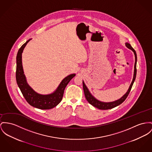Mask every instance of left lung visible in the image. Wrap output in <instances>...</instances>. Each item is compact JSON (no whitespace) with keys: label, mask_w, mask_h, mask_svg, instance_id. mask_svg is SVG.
I'll use <instances>...</instances> for the list:
<instances>
[{"label":"left lung","mask_w":152,"mask_h":152,"mask_svg":"<svg viewBox=\"0 0 152 152\" xmlns=\"http://www.w3.org/2000/svg\"><path fill=\"white\" fill-rule=\"evenodd\" d=\"M126 46L130 50H131L134 53L135 55V64H134V75H133V78L132 80V83L129 88V89L127 90V92L121 97V98H120L118 100H116L115 101H111V102H103V101H100L99 100H97L96 98H95L92 94L89 91V90L88 89V88H87V86H86L84 81H82L83 82V89L85 93V96L86 99L87 100V101L89 102V103H90L91 105L94 106V107L100 109V110H110L112 109L113 108H115L118 105H119L120 104H121V103L124 101L127 97L128 96L130 91H131L132 85L135 81V78H136V74H137V69H136V66H137V53L133 49V48L131 46V45L126 42L125 43Z\"/></svg>","instance_id":"1"}]
</instances>
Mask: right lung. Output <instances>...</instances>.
<instances>
[{"label":"right lung","instance_id":"1","mask_svg":"<svg viewBox=\"0 0 152 152\" xmlns=\"http://www.w3.org/2000/svg\"><path fill=\"white\" fill-rule=\"evenodd\" d=\"M31 39L26 41L23 44L17 55V69L16 80L19 88L20 89L23 97L27 102L35 108L40 110H50L58 105L61 101L64 89L71 79L75 76V74H71L66 77L61 81L57 88L51 93L47 94L38 93L28 84L22 66V54L23 51Z\"/></svg>","mask_w":152,"mask_h":152}]
</instances>
